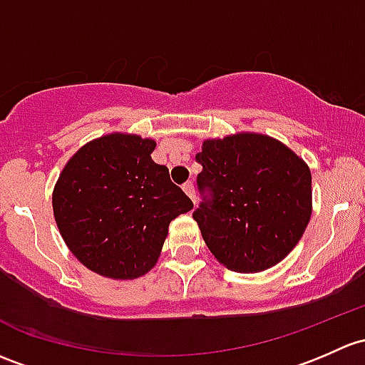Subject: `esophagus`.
Returning <instances> with one entry per match:
<instances>
[{"instance_id": "34e87169", "label": "esophagus", "mask_w": 365, "mask_h": 365, "mask_svg": "<svg viewBox=\"0 0 365 365\" xmlns=\"http://www.w3.org/2000/svg\"><path fill=\"white\" fill-rule=\"evenodd\" d=\"M183 192H185L187 195H189L190 199H192V202L195 205V189H194V183L192 182H185L183 183Z\"/></svg>"}]
</instances>
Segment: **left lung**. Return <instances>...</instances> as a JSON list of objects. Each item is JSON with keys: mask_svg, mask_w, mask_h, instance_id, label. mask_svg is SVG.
Instances as JSON below:
<instances>
[{"mask_svg": "<svg viewBox=\"0 0 365 365\" xmlns=\"http://www.w3.org/2000/svg\"><path fill=\"white\" fill-rule=\"evenodd\" d=\"M195 160L201 202L192 217L218 262L259 273L292 252L312 217L304 160L262 134L208 140Z\"/></svg>", "mask_w": 365, "mask_h": 365, "instance_id": "1", "label": "left lung"}]
</instances>
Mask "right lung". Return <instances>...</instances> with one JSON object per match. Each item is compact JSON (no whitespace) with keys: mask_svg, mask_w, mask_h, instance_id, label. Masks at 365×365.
Returning <instances> with one entry per match:
<instances>
[{"mask_svg":"<svg viewBox=\"0 0 365 365\" xmlns=\"http://www.w3.org/2000/svg\"><path fill=\"white\" fill-rule=\"evenodd\" d=\"M155 141L110 134L80 148L52 195L53 217L73 255L94 273L138 278L152 269L170 222L192 201L155 164Z\"/></svg>","mask_w":365,"mask_h":365,"instance_id":"add662e5","label":"right lung"}]
</instances>
